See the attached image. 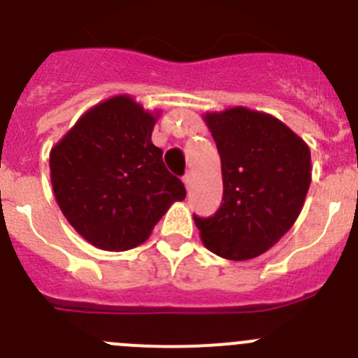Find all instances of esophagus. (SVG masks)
<instances>
[{
    "label": "esophagus",
    "mask_w": 358,
    "mask_h": 358,
    "mask_svg": "<svg viewBox=\"0 0 358 358\" xmlns=\"http://www.w3.org/2000/svg\"><path fill=\"white\" fill-rule=\"evenodd\" d=\"M183 183H185L187 190L190 192V189H192V173H187V175L183 176Z\"/></svg>",
    "instance_id": "1"
}]
</instances>
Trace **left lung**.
<instances>
[{"label": "left lung", "mask_w": 358, "mask_h": 358, "mask_svg": "<svg viewBox=\"0 0 358 358\" xmlns=\"http://www.w3.org/2000/svg\"><path fill=\"white\" fill-rule=\"evenodd\" d=\"M220 155L222 205L194 215L203 245L231 262L263 255L292 229L313 176L307 143L263 111L235 106L203 115Z\"/></svg>", "instance_id": "obj_1"}]
</instances>
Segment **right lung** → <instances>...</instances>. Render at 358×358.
<instances>
[{"mask_svg": "<svg viewBox=\"0 0 358 358\" xmlns=\"http://www.w3.org/2000/svg\"><path fill=\"white\" fill-rule=\"evenodd\" d=\"M160 111L127 95L90 108L49 153L56 203L86 242L103 250L141 245L185 187L152 143Z\"/></svg>", "mask_w": 358, "mask_h": 358, "instance_id": "obj_1", "label": "right lung"}]
</instances>
